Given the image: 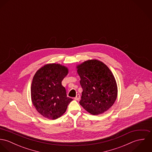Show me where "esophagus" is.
Wrapping results in <instances>:
<instances>
[{"instance_id": "34e87169", "label": "esophagus", "mask_w": 152, "mask_h": 152, "mask_svg": "<svg viewBox=\"0 0 152 152\" xmlns=\"http://www.w3.org/2000/svg\"><path fill=\"white\" fill-rule=\"evenodd\" d=\"M80 95L79 94H78L76 95V96L74 98V99H75L77 101H78V100H80Z\"/></svg>"}]
</instances>
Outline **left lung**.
I'll return each instance as SVG.
<instances>
[{
    "mask_svg": "<svg viewBox=\"0 0 152 152\" xmlns=\"http://www.w3.org/2000/svg\"><path fill=\"white\" fill-rule=\"evenodd\" d=\"M76 68L83 89L80 105L93 115L107 111L118 95L116 80L108 66L94 59L77 65Z\"/></svg>",
    "mask_w": 152,
    "mask_h": 152,
    "instance_id": "8db88e82",
    "label": "left lung"
}]
</instances>
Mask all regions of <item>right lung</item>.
<instances>
[{"label":"right lung","instance_id":"right-lung-1","mask_svg":"<svg viewBox=\"0 0 152 152\" xmlns=\"http://www.w3.org/2000/svg\"><path fill=\"white\" fill-rule=\"evenodd\" d=\"M68 68L60 64H47L34 74L31 86L33 106L43 117L54 120L61 116L72 99L67 97L61 84Z\"/></svg>","mask_w":152,"mask_h":152}]
</instances>
